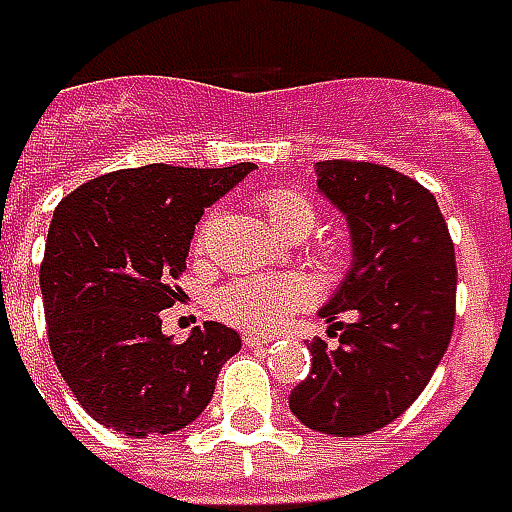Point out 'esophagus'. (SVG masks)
<instances>
[{"mask_svg": "<svg viewBox=\"0 0 512 512\" xmlns=\"http://www.w3.org/2000/svg\"><path fill=\"white\" fill-rule=\"evenodd\" d=\"M242 342H245V347H262V344L273 342V336H265V333H245Z\"/></svg>", "mask_w": 512, "mask_h": 512, "instance_id": "obj_1", "label": "esophagus"}]
</instances>
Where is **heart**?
Here are the masks:
<instances>
[{"instance_id":"b5f03b06","label":"heart","mask_w":512,"mask_h":512,"mask_svg":"<svg viewBox=\"0 0 512 512\" xmlns=\"http://www.w3.org/2000/svg\"><path fill=\"white\" fill-rule=\"evenodd\" d=\"M259 205L265 210L270 227L287 239H296V236L305 239L316 225V207L299 190L270 187L259 196ZM210 227H213V213H207L196 227V236H193L196 250L207 245ZM307 299H310V285L302 276H293V273L290 276H245V279L219 287L210 299V307L219 319H225L230 325L245 327V330H270L279 322H285L287 313L305 305Z\"/></svg>"}]
</instances>
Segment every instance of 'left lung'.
Segmentation results:
<instances>
[{
    "label": "left lung",
    "mask_w": 512,
    "mask_h": 512,
    "mask_svg": "<svg viewBox=\"0 0 512 512\" xmlns=\"http://www.w3.org/2000/svg\"><path fill=\"white\" fill-rule=\"evenodd\" d=\"M316 173L347 216L353 267L322 310L339 344H307L310 376L293 387L290 410L327 436H364L399 419L442 362L456 322V250L436 196L416 179L359 159Z\"/></svg>",
    "instance_id": "1"
}]
</instances>
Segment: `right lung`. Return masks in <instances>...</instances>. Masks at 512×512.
Returning <instances> with one entry per match:
<instances>
[{"label":"right lung","mask_w":512,"mask_h":512,"mask_svg":"<svg viewBox=\"0 0 512 512\" xmlns=\"http://www.w3.org/2000/svg\"><path fill=\"white\" fill-rule=\"evenodd\" d=\"M253 170L145 165L90 179L56 210L39 265L53 362L76 402L128 436L173 433L210 402L236 330L205 322L187 342L162 333L179 299L193 227Z\"/></svg>","instance_id":"right-lung-1"}]
</instances>
